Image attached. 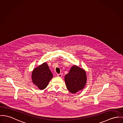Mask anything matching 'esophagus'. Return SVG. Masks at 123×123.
I'll list each match as a JSON object with an SVG mask.
<instances>
[{
	"instance_id": "esophagus-1",
	"label": "esophagus",
	"mask_w": 123,
	"mask_h": 123,
	"mask_svg": "<svg viewBox=\"0 0 123 123\" xmlns=\"http://www.w3.org/2000/svg\"><path fill=\"white\" fill-rule=\"evenodd\" d=\"M62 75H63V74H57V76L59 77H62Z\"/></svg>"
}]
</instances>
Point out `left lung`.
<instances>
[{
    "label": "left lung",
    "mask_w": 123,
    "mask_h": 123,
    "mask_svg": "<svg viewBox=\"0 0 123 123\" xmlns=\"http://www.w3.org/2000/svg\"><path fill=\"white\" fill-rule=\"evenodd\" d=\"M65 80L67 89L74 94L85 86L86 81V72L83 69L74 66L65 76Z\"/></svg>",
    "instance_id": "obj_1"
}]
</instances>
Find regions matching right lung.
I'll return each instance as SVG.
<instances>
[{
    "instance_id": "obj_1",
    "label": "right lung",
    "mask_w": 123,
    "mask_h": 123,
    "mask_svg": "<svg viewBox=\"0 0 123 123\" xmlns=\"http://www.w3.org/2000/svg\"><path fill=\"white\" fill-rule=\"evenodd\" d=\"M52 77L53 75L46 63L34 69L32 74L33 83L41 90L46 87Z\"/></svg>"
}]
</instances>
